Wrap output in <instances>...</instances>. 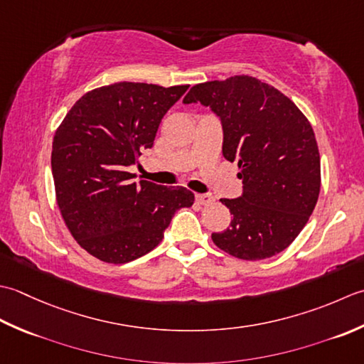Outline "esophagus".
I'll list each match as a JSON object with an SVG mask.
<instances>
[{
	"mask_svg": "<svg viewBox=\"0 0 364 364\" xmlns=\"http://www.w3.org/2000/svg\"><path fill=\"white\" fill-rule=\"evenodd\" d=\"M196 201L203 205H209L213 203V198L210 195H196Z\"/></svg>",
	"mask_w": 364,
	"mask_h": 364,
	"instance_id": "34e87169",
	"label": "esophagus"
}]
</instances>
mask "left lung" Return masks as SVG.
I'll return each instance as SVG.
<instances>
[{
    "label": "left lung",
    "instance_id": "obj_1",
    "mask_svg": "<svg viewBox=\"0 0 364 364\" xmlns=\"http://www.w3.org/2000/svg\"><path fill=\"white\" fill-rule=\"evenodd\" d=\"M201 102L223 122V155L237 161L243 195L221 199L231 226L213 232L220 250L243 261L272 257L291 245L321 191L314 130L295 103L270 85L234 75L195 85L183 103Z\"/></svg>",
    "mask_w": 364,
    "mask_h": 364
}]
</instances>
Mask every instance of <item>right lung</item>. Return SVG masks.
Masks as SVG:
<instances>
[{"instance_id": "obj_1", "label": "right lung", "mask_w": 364, "mask_h": 364, "mask_svg": "<svg viewBox=\"0 0 364 364\" xmlns=\"http://www.w3.org/2000/svg\"><path fill=\"white\" fill-rule=\"evenodd\" d=\"M190 85L121 83L80 97L53 136L51 173L56 204L73 239L108 264H125L152 251L176 210L195 195L132 182L127 168L154 146L163 116Z\"/></svg>"}]
</instances>
